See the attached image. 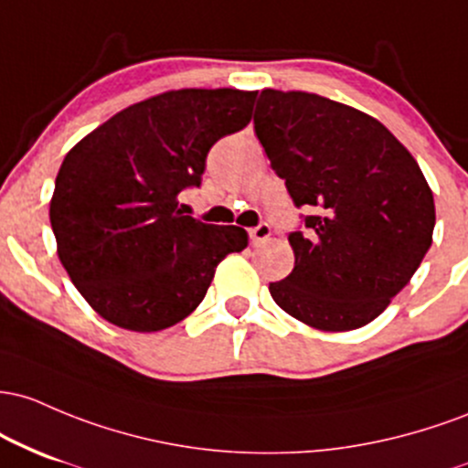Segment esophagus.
I'll return each mask as SVG.
<instances>
[{
	"instance_id": "1",
	"label": "esophagus",
	"mask_w": 468,
	"mask_h": 468,
	"mask_svg": "<svg viewBox=\"0 0 468 468\" xmlns=\"http://www.w3.org/2000/svg\"><path fill=\"white\" fill-rule=\"evenodd\" d=\"M271 236V228L267 223H261L259 228H254V229H250V240H251V245H261V243H265L267 239H270Z\"/></svg>"
}]
</instances>
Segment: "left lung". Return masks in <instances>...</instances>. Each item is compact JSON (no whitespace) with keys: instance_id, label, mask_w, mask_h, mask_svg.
Masks as SVG:
<instances>
[{"instance_id":"1","label":"left lung","mask_w":468,"mask_h":468,"mask_svg":"<svg viewBox=\"0 0 468 468\" xmlns=\"http://www.w3.org/2000/svg\"><path fill=\"white\" fill-rule=\"evenodd\" d=\"M254 130L298 207L292 274L278 307L320 332L369 324L431 248L433 192L400 141L367 112L314 92H261Z\"/></svg>"}]
</instances>
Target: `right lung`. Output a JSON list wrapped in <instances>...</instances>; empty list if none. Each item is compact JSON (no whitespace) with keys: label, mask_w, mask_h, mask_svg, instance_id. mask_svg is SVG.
I'll list each match as a JSON object with an SVG mask.
<instances>
[{"label":"right lung","mask_w":468,"mask_h":468,"mask_svg":"<svg viewBox=\"0 0 468 468\" xmlns=\"http://www.w3.org/2000/svg\"><path fill=\"white\" fill-rule=\"evenodd\" d=\"M254 90L181 88L133 103L66 154L50 198L57 256L94 312L161 332L206 298L217 265L248 248L236 225L178 209L209 148L250 123Z\"/></svg>","instance_id":"obj_1"}]
</instances>
